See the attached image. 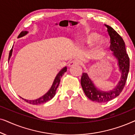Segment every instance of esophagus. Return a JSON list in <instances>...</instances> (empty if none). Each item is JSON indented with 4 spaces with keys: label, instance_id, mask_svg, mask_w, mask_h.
<instances>
[{
    "label": "esophagus",
    "instance_id": "esophagus-1",
    "mask_svg": "<svg viewBox=\"0 0 135 135\" xmlns=\"http://www.w3.org/2000/svg\"><path fill=\"white\" fill-rule=\"evenodd\" d=\"M79 64H80V62H79V61L77 60H73L71 62H69V67H72V66H77V65H79Z\"/></svg>",
    "mask_w": 135,
    "mask_h": 135
}]
</instances>
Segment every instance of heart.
<instances>
[{
  "instance_id": "obj_1",
  "label": "heart",
  "mask_w": 135,
  "mask_h": 135,
  "mask_svg": "<svg viewBox=\"0 0 135 135\" xmlns=\"http://www.w3.org/2000/svg\"><path fill=\"white\" fill-rule=\"evenodd\" d=\"M95 41V49L96 51L101 53L106 47L108 41L105 38L100 37V35L97 32H88L82 40L83 44L88 45H92Z\"/></svg>"
}]
</instances>
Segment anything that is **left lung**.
<instances>
[{"instance_id": "1", "label": "left lung", "mask_w": 135, "mask_h": 135, "mask_svg": "<svg viewBox=\"0 0 135 135\" xmlns=\"http://www.w3.org/2000/svg\"><path fill=\"white\" fill-rule=\"evenodd\" d=\"M110 38V49L117 61V65L121 75L117 85L109 91H103L95 85L86 73H83L81 85L85 94L90 100L97 103L108 102L118 97L124 88L130 69V59L126 52L125 44L120 36L109 26L105 25Z\"/></svg>"}]
</instances>
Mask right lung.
<instances>
[{
    "label": "right lung",
    "instance_id": "add662e5",
    "mask_svg": "<svg viewBox=\"0 0 135 135\" xmlns=\"http://www.w3.org/2000/svg\"><path fill=\"white\" fill-rule=\"evenodd\" d=\"M28 32L27 31H22V32L20 33L18 36V38H20L22 37H24L26 36ZM13 47L12 49H11V50L10 51V53H9V56H8V61L10 60V59L11 58L12 55V52H13ZM66 71H67V67H64L62 69H61V71L59 72L58 73V74L56 75V76L55 77V80L53 81L52 85H51V88H50V90L48 91L47 93H46L45 95L42 96V97L38 98L36 99H34V100H28V99H24V98H21L24 99L25 101H26L27 103H29V104H34V105H37V104H42V103H45L46 102H47L48 101L50 100L53 98V97H55V94H56V89L58 87L59 84L60 83V80L61 77L62 76V75L64 74V73H66Z\"/></svg>",
    "mask_w": 135,
    "mask_h": 135
}]
</instances>
